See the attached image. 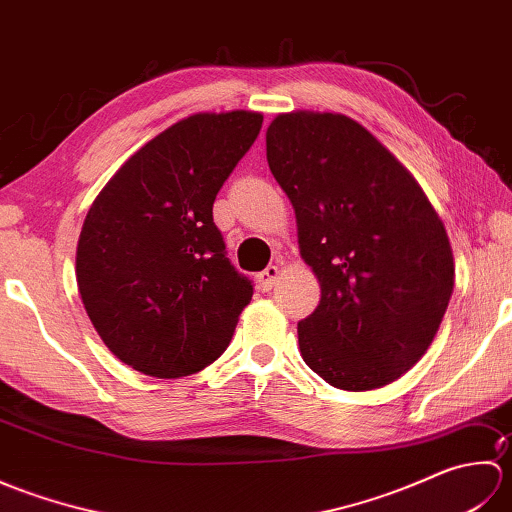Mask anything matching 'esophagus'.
Listing matches in <instances>:
<instances>
[{
  "instance_id": "esophagus-1",
  "label": "esophagus",
  "mask_w": 512,
  "mask_h": 512,
  "mask_svg": "<svg viewBox=\"0 0 512 512\" xmlns=\"http://www.w3.org/2000/svg\"><path fill=\"white\" fill-rule=\"evenodd\" d=\"M277 277H279V268L277 266H268L264 273L257 275V284H259V288H262L264 292H268V290H273Z\"/></svg>"
}]
</instances>
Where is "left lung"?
Instances as JSON below:
<instances>
[{"label": "left lung", "instance_id": "obj_1", "mask_svg": "<svg viewBox=\"0 0 512 512\" xmlns=\"http://www.w3.org/2000/svg\"><path fill=\"white\" fill-rule=\"evenodd\" d=\"M266 158L321 284L317 310L297 328L303 361L347 391L394 383L429 350L453 292L438 213L411 173L343 114H279Z\"/></svg>", "mask_w": 512, "mask_h": 512}]
</instances>
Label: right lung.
Instances as JSON below:
<instances>
[{"label": "right lung", "instance_id": "obj_1", "mask_svg": "<svg viewBox=\"0 0 512 512\" xmlns=\"http://www.w3.org/2000/svg\"><path fill=\"white\" fill-rule=\"evenodd\" d=\"M257 112L193 114L105 184L76 246V281L112 354L156 378L200 372L233 339L253 281L231 264L213 202L253 147Z\"/></svg>", "mask_w": 512, "mask_h": 512}]
</instances>
